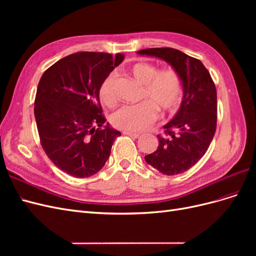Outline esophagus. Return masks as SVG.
<instances>
[{
  "label": "esophagus",
  "instance_id": "esophagus-1",
  "mask_svg": "<svg viewBox=\"0 0 256 256\" xmlns=\"http://www.w3.org/2000/svg\"><path fill=\"white\" fill-rule=\"evenodd\" d=\"M124 134H126V136H131V138H140V136H140V134L131 132V131H124Z\"/></svg>",
  "mask_w": 256,
  "mask_h": 256
}]
</instances>
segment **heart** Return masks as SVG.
<instances>
[{"instance_id": "1", "label": "heart", "mask_w": 256, "mask_h": 256, "mask_svg": "<svg viewBox=\"0 0 256 256\" xmlns=\"http://www.w3.org/2000/svg\"><path fill=\"white\" fill-rule=\"evenodd\" d=\"M129 72L138 83L143 84L140 99L145 102L120 108L112 114L111 122L115 128L140 132L148 129L157 120V108L164 112H173L180 106L184 95V83L175 69H159L148 63L131 65ZM98 97L108 106L118 102L113 74H108L100 83Z\"/></svg>"}]
</instances>
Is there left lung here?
I'll use <instances>...</instances> for the list:
<instances>
[{
	"label": "left lung",
	"mask_w": 256,
	"mask_h": 256,
	"mask_svg": "<svg viewBox=\"0 0 256 256\" xmlns=\"http://www.w3.org/2000/svg\"><path fill=\"white\" fill-rule=\"evenodd\" d=\"M138 54L156 56L171 64L180 74L184 99L180 111L158 134L156 152L145 161L164 175L187 171L202 158L216 128V90L210 74L198 58L173 48H150Z\"/></svg>",
	"instance_id": "left-lung-1"
}]
</instances>
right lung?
<instances>
[{
  "label": "right lung",
  "instance_id": "obj_1",
  "mask_svg": "<svg viewBox=\"0 0 256 256\" xmlns=\"http://www.w3.org/2000/svg\"><path fill=\"white\" fill-rule=\"evenodd\" d=\"M104 52H76L44 72L37 86L34 114L40 144L53 164L76 178L102 168L118 130L106 118L98 88L122 60Z\"/></svg>",
  "mask_w": 256,
  "mask_h": 256
}]
</instances>
